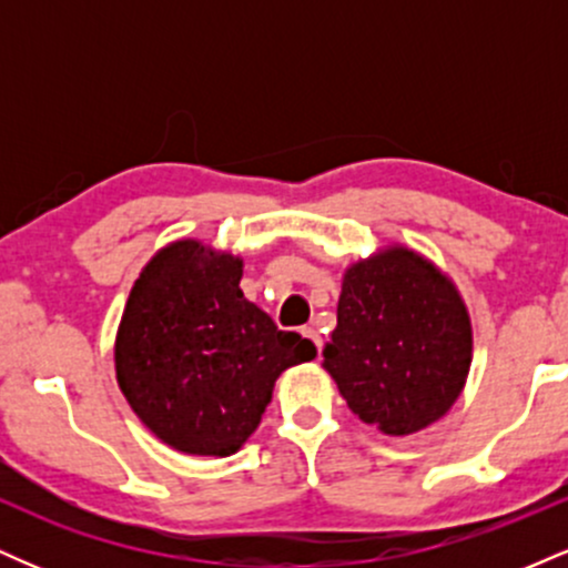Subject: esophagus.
<instances>
[{
    "mask_svg": "<svg viewBox=\"0 0 568 568\" xmlns=\"http://www.w3.org/2000/svg\"><path fill=\"white\" fill-rule=\"evenodd\" d=\"M302 334H304L306 338H312V342H315V347H317V355H321V349H323V336L317 334L315 328H302Z\"/></svg>",
    "mask_w": 568,
    "mask_h": 568,
    "instance_id": "1",
    "label": "esophagus"
}]
</instances>
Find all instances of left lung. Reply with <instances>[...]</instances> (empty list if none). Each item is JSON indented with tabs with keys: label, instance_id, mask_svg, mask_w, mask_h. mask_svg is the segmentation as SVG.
<instances>
[{
	"label": "left lung",
	"instance_id": "8db88e82",
	"mask_svg": "<svg viewBox=\"0 0 568 568\" xmlns=\"http://www.w3.org/2000/svg\"><path fill=\"white\" fill-rule=\"evenodd\" d=\"M473 331L446 275L408 247L352 264L323 349L352 414L384 435L438 422L465 387Z\"/></svg>",
	"mask_w": 568,
	"mask_h": 568
}]
</instances>
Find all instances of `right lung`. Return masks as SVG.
Here are the masks:
<instances>
[{
    "label": "right lung",
    "instance_id": "1",
    "mask_svg": "<svg viewBox=\"0 0 568 568\" xmlns=\"http://www.w3.org/2000/svg\"><path fill=\"white\" fill-rule=\"evenodd\" d=\"M243 262L197 240L143 266L116 331V382L175 452L230 456L251 438L285 368L317 355L240 291Z\"/></svg>",
    "mask_w": 568,
    "mask_h": 568
}]
</instances>
